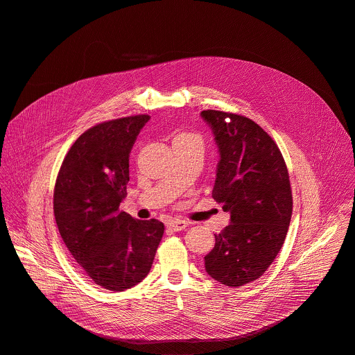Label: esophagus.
<instances>
[{"label":"esophagus","instance_id":"34e87169","mask_svg":"<svg viewBox=\"0 0 355 355\" xmlns=\"http://www.w3.org/2000/svg\"><path fill=\"white\" fill-rule=\"evenodd\" d=\"M189 225L187 221H180V220H172L166 224L168 230L173 231V232H179V231H183L186 227Z\"/></svg>","mask_w":355,"mask_h":355}]
</instances>
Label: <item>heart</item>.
I'll list each match as a JSON object with an SVG mask.
<instances>
[{"instance_id":"b5f03b06","label":"heart","mask_w":355,"mask_h":355,"mask_svg":"<svg viewBox=\"0 0 355 355\" xmlns=\"http://www.w3.org/2000/svg\"><path fill=\"white\" fill-rule=\"evenodd\" d=\"M178 137H193V135H190V134H179Z\"/></svg>"}]
</instances>
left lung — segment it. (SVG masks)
<instances>
[{"label":"left lung","instance_id":"8db88e82","mask_svg":"<svg viewBox=\"0 0 355 355\" xmlns=\"http://www.w3.org/2000/svg\"><path fill=\"white\" fill-rule=\"evenodd\" d=\"M220 148L212 198L231 212V224L216 235L205 271L228 287H242L270 267L284 245L293 190L275 141L253 120L230 112L202 110Z\"/></svg>","mask_w":355,"mask_h":355}]
</instances>
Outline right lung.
Returning <instances> with one entry per match:
<instances>
[{
  "label": "right lung",
  "mask_w": 355,
  "mask_h": 355,
  "mask_svg": "<svg viewBox=\"0 0 355 355\" xmlns=\"http://www.w3.org/2000/svg\"><path fill=\"white\" fill-rule=\"evenodd\" d=\"M148 120L137 114L88 128L68 150L54 186V217L67 249L96 286L116 293L150 272L165 231L158 220H134L119 208L130 151Z\"/></svg>",
  "instance_id": "obj_1"
}]
</instances>
